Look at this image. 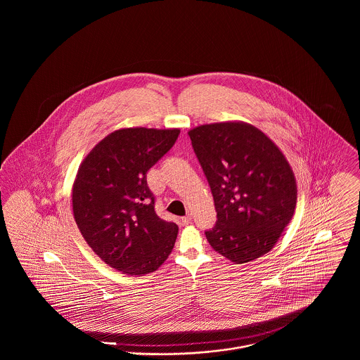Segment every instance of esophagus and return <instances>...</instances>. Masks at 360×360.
I'll return each mask as SVG.
<instances>
[{
	"instance_id": "34e87169",
	"label": "esophagus",
	"mask_w": 360,
	"mask_h": 360,
	"mask_svg": "<svg viewBox=\"0 0 360 360\" xmlns=\"http://www.w3.org/2000/svg\"><path fill=\"white\" fill-rule=\"evenodd\" d=\"M190 221H191V217H190V216H186V217H182V219H181V223L184 224V225H188Z\"/></svg>"
}]
</instances>
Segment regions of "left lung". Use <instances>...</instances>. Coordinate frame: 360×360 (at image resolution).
Returning a JSON list of instances; mask_svg holds the SVG:
<instances>
[{"label":"left lung","mask_w":360,"mask_h":360,"mask_svg":"<svg viewBox=\"0 0 360 360\" xmlns=\"http://www.w3.org/2000/svg\"><path fill=\"white\" fill-rule=\"evenodd\" d=\"M217 212L212 248L241 264L273 250L290 223L297 182L285 155L257 127L225 121L188 131Z\"/></svg>","instance_id":"8db88e82"}]
</instances>
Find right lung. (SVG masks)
I'll return each instance as SVG.
<instances>
[{
    "mask_svg": "<svg viewBox=\"0 0 360 360\" xmlns=\"http://www.w3.org/2000/svg\"><path fill=\"white\" fill-rule=\"evenodd\" d=\"M178 128H122L97 143L72 185V213L89 247L125 275L156 271L172 254L178 225L154 209L147 172L166 154Z\"/></svg>",
    "mask_w": 360,
    "mask_h": 360,
    "instance_id": "1",
    "label": "right lung"
}]
</instances>
